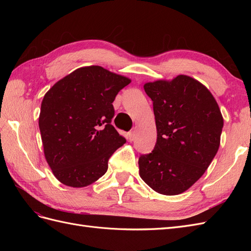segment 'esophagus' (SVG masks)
I'll list each match as a JSON object with an SVG mask.
<instances>
[{
	"label": "esophagus",
	"instance_id": "esophagus-1",
	"mask_svg": "<svg viewBox=\"0 0 251 251\" xmlns=\"http://www.w3.org/2000/svg\"><path fill=\"white\" fill-rule=\"evenodd\" d=\"M135 138H136V133H135V131H132V132L128 133V140H130V141H134Z\"/></svg>",
	"mask_w": 251,
	"mask_h": 251
}]
</instances>
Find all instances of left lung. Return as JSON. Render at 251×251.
Wrapping results in <instances>:
<instances>
[{"label": "left lung", "mask_w": 251, "mask_h": 251, "mask_svg": "<svg viewBox=\"0 0 251 251\" xmlns=\"http://www.w3.org/2000/svg\"><path fill=\"white\" fill-rule=\"evenodd\" d=\"M153 101L157 142L139 157V175L155 192H185L207 170L220 147L223 117L216 100L201 82L187 75L147 82Z\"/></svg>", "instance_id": "obj_1"}]
</instances>
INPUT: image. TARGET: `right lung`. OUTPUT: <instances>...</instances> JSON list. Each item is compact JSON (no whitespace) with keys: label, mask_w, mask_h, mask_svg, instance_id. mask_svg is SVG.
<instances>
[{"label":"right lung","mask_w":251,"mask_h":251,"mask_svg":"<svg viewBox=\"0 0 251 251\" xmlns=\"http://www.w3.org/2000/svg\"><path fill=\"white\" fill-rule=\"evenodd\" d=\"M130 82L100 66H89L45 94L39 118L44 154L63 184L85 187L107 172L110 157L126 141L111 125L112 103Z\"/></svg>","instance_id":"right-lung-1"}]
</instances>
